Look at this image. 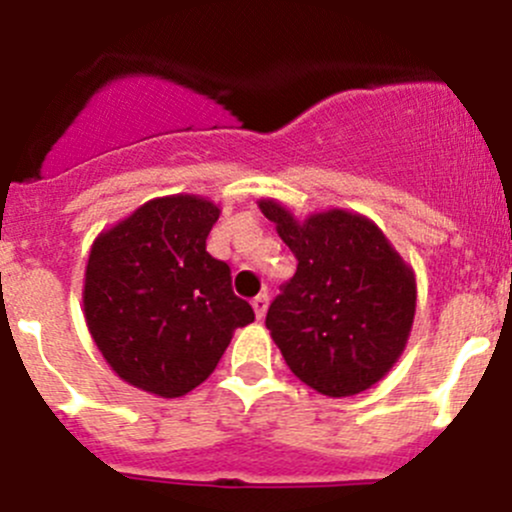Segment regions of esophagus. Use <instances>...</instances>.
Returning <instances> with one entry per match:
<instances>
[{"label":"esophagus","mask_w":512,"mask_h":512,"mask_svg":"<svg viewBox=\"0 0 512 512\" xmlns=\"http://www.w3.org/2000/svg\"><path fill=\"white\" fill-rule=\"evenodd\" d=\"M251 306H254V311H256L258 318L266 316V311H268V293L266 291L258 293L254 301H251Z\"/></svg>","instance_id":"obj_1"}]
</instances>
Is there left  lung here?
<instances>
[{
  "instance_id": "8db88e82",
  "label": "left lung",
  "mask_w": 512,
  "mask_h": 512,
  "mask_svg": "<svg viewBox=\"0 0 512 512\" xmlns=\"http://www.w3.org/2000/svg\"><path fill=\"white\" fill-rule=\"evenodd\" d=\"M258 209L298 258L266 316L293 376L328 398L376 386L411 336L413 266L356 211L326 209L301 219L276 199H261Z\"/></svg>"
}]
</instances>
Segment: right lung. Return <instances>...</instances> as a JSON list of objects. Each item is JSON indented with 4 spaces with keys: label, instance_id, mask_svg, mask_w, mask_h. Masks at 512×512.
Here are the masks:
<instances>
[{
    "label": "right lung",
    "instance_id": "1",
    "mask_svg": "<svg viewBox=\"0 0 512 512\" xmlns=\"http://www.w3.org/2000/svg\"><path fill=\"white\" fill-rule=\"evenodd\" d=\"M221 209L206 196H156L94 239L84 318L111 371L139 391L179 398L219 366L254 308L229 263L206 251Z\"/></svg>",
    "mask_w": 512,
    "mask_h": 512
}]
</instances>
